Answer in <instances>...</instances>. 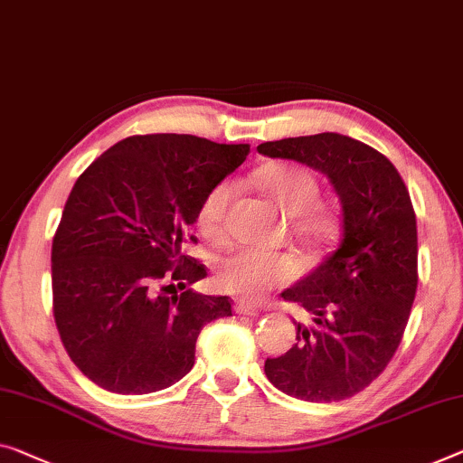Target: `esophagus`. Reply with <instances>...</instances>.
<instances>
[{
    "instance_id": "obj_1",
    "label": "esophagus",
    "mask_w": 463,
    "mask_h": 463,
    "mask_svg": "<svg viewBox=\"0 0 463 463\" xmlns=\"http://www.w3.org/2000/svg\"><path fill=\"white\" fill-rule=\"evenodd\" d=\"M236 312L238 315H246V317H256L259 315V306H254V304H250V302H244V300H240V302H236Z\"/></svg>"
}]
</instances>
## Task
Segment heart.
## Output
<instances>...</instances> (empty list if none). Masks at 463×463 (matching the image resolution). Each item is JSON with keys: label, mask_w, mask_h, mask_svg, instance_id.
I'll use <instances>...</instances> for the list:
<instances>
[{"label": "heart", "mask_w": 463, "mask_h": 463, "mask_svg": "<svg viewBox=\"0 0 463 463\" xmlns=\"http://www.w3.org/2000/svg\"><path fill=\"white\" fill-rule=\"evenodd\" d=\"M256 184L269 201L291 215L296 238L308 248H325L337 238L339 213L335 204L321 201V186L310 169L300 165H273L256 174ZM233 198L230 180L217 182L198 204V232L211 241L225 236V217ZM300 275V262L289 252L233 248L217 262V286L227 294L259 300L271 289L288 286Z\"/></svg>", "instance_id": "heart-1"}]
</instances>
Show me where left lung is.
Masks as SVG:
<instances>
[{
  "instance_id": "obj_1",
  "label": "left lung",
  "mask_w": 463,
  "mask_h": 463,
  "mask_svg": "<svg viewBox=\"0 0 463 463\" xmlns=\"http://www.w3.org/2000/svg\"><path fill=\"white\" fill-rule=\"evenodd\" d=\"M329 177L341 201L339 248L283 291L312 315L296 345L267 358L265 374L304 402L347 400L385 371L402 344L418 288V230L400 172L376 148L335 132L262 142Z\"/></svg>"
}]
</instances>
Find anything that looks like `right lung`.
Masks as SVG:
<instances>
[{"label": "right lung", "mask_w": 463, "mask_h": 463, "mask_svg": "<svg viewBox=\"0 0 463 463\" xmlns=\"http://www.w3.org/2000/svg\"><path fill=\"white\" fill-rule=\"evenodd\" d=\"M248 153L192 134H138L76 180L52 246L53 317L95 385L122 395L174 385L194 366L203 326L232 317L227 296L188 289L207 267L182 248L196 241L188 230L203 196Z\"/></svg>", "instance_id": "1"}]
</instances>
